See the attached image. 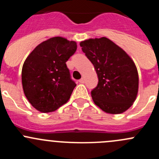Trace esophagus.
Masks as SVG:
<instances>
[{"mask_svg":"<svg viewBox=\"0 0 159 159\" xmlns=\"http://www.w3.org/2000/svg\"><path fill=\"white\" fill-rule=\"evenodd\" d=\"M79 82L81 83V84H84L85 82V80H84V78H81V79L79 80Z\"/></svg>","mask_w":159,"mask_h":159,"instance_id":"esophagus-1","label":"esophagus"}]
</instances>
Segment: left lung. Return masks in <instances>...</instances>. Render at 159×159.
<instances>
[{
  "mask_svg": "<svg viewBox=\"0 0 159 159\" xmlns=\"http://www.w3.org/2000/svg\"><path fill=\"white\" fill-rule=\"evenodd\" d=\"M80 46L98 78L91 93L94 103L108 114L127 111L139 91V74L131 57L105 37L81 41Z\"/></svg>",
  "mask_w": 159,
  "mask_h": 159,
  "instance_id": "obj_1",
  "label": "left lung"
}]
</instances>
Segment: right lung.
<instances>
[{
    "instance_id": "obj_1",
    "label": "right lung",
    "mask_w": 159,
    "mask_h": 159,
    "mask_svg": "<svg viewBox=\"0 0 159 159\" xmlns=\"http://www.w3.org/2000/svg\"><path fill=\"white\" fill-rule=\"evenodd\" d=\"M77 43L54 37L38 44L24 62V93L30 105L43 113L54 111L69 100L76 84L70 79L66 61Z\"/></svg>"
}]
</instances>
